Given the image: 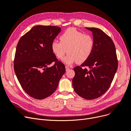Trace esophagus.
Listing matches in <instances>:
<instances>
[{
    "label": "esophagus",
    "mask_w": 131,
    "mask_h": 131,
    "mask_svg": "<svg viewBox=\"0 0 131 131\" xmlns=\"http://www.w3.org/2000/svg\"><path fill=\"white\" fill-rule=\"evenodd\" d=\"M65 68H66V71H69V70L70 69V67H69V66H66L65 67Z\"/></svg>",
    "instance_id": "1"
}]
</instances>
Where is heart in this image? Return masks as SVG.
Returning a JSON list of instances; mask_svg holds the SVG:
<instances>
[{"label": "heart", "mask_w": 131, "mask_h": 131, "mask_svg": "<svg viewBox=\"0 0 131 131\" xmlns=\"http://www.w3.org/2000/svg\"><path fill=\"white\" fill-rule=\"evenodd\" d=\"M60 42L53 41L51 50L58 59H61L67 52L64 59L67 64L77 61L81 64L88 59L92 53L94 42L93 37L88 34L70 28L60 36Z\"/></svg>", "instance_id": "obj_1"}]
</instances>
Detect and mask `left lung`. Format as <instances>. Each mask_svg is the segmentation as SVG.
<instances>
[{"instance_id": "obj_1", "label": "left lung", "mask_w": 131, "mask_h": 131, "mask_svg": "<svg viewBox=\"0 0 131 131\" xmlns=\"http://www.w3.org/2000/svg\"><path fill=\"white\" fill-rule=\"evenodd\" d=\"M86 28L92 32L93 50L88 60L73 69L75 75L72 85L77 94L85 99L92 100L100 97L109 89L118 63L112 39L99 28Z\"/></svg>"}]
</instances>
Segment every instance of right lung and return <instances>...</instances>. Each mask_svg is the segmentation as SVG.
<instances>
[{"mask_svg":"<svg viewBox=\"0 0 131 131\" xmlns=\"http://www.w3.org/2000/svg\"><path fill=\"white\" fill-rule=\"evenodd\" d=\"M61 31L56 26L37 25L19 39L14 59V70L25 92L43 99L54 92L66 71L51 50V43ZM53 62L55 64L48 67Z\"/></svg>","mask_w":131,"mask_h":131,"instance_id":"right-lung-1","label":"right lung"}]
</instances>
